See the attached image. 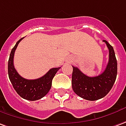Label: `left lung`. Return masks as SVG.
Wrapping results in <instances>:
<instances>
[{
  "label": "left lung",
  "mask_w": 126,
  "mask_h": 126,
  "mask_svg": "<svg viewBox=\"0 0 126 126\" xmlns=\"http://www.w3.org/2000/svg\"><path fill=\"white\" fill-rule=\"evenodd\" d=\"M109 50V60L105 71L96 77H88L77 67L73 66L72 88L78 96L89 101H95L105 97L116 80L117 62L113 47L103 40Z\"/></svg>",
  "instance_id": "obj_1"
}]
</instances>
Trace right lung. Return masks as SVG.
<instances>
[{"label": "right lung", "instance_id": "add662e5", "mask_svg": "<svg viewBox=\"0 0 126 126\" xmlns=\"http://www.w3.org/2000/svg\"><path fill=\"white\" fill-rule=\"evenodd\" d=\"M18 40L12 48L8 61V75L13 87L21 97L29 101H35L45 97L51 88L52 80L55 75L60 68H53L41 78L35 79H27L21 77L16 71L14 65V53L19 42Z\"/></svg>", "mask_w": 126, "mask_h": 126}]
</instances>
